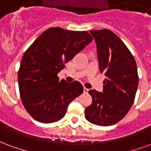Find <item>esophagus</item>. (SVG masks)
<instances>
[{"label": "esophagus", "instance_id": "esophagus-1", "mask_svg": "<svg viewBox=\"0 0 151 151\" xmlns=\"http://www.w3.org/2000/svg\"><path fill=\"white\" fill-rule=\"evenodd\" d=\"M88 91H89V90L87 88H86V87L83 88V92H84V93H87Z\"/></svg>", "mask_w": 151, "mask_h": 151}]
</instances>
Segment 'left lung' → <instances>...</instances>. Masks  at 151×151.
<instances>
[{"mask_svg":"<svg viewBox=\"0 0 151 151\" xmlns=\"http://www.w3.org/2000/svg\"><path fill=\"white\" fill-rule=\"evenodd\" d=\"M97 47L99 71L106 76L103 92L91 90V104L85 109L89 122L109 126L119 122L132 107L138 86L134 57L112 31H91Z\"/></svg>","mask_w":151,"mask_h":151,"instance_id":"left-lung-1","label":"left lung"}]
</instances>
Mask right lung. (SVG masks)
Segmentation results:
<instances>
[{
  "label": "right lung",
  "instance_id": "add662e5",
  "mask_svg": "<svg viewBox=\"0 0 151 151\" xmlns=\"http://www.w3.org/2000/svg\"><path fill=\"white\" fill-rule=\"evenodd\" d=\"M92 40L86 31L51 27L25 52L18 73V86L22 104L35 120L44 124L58 121L69 104L82 94L80 82L60 81L57 73Z\"/></svg>",
  "mask_w": 151,
  "mask_h": 151
}]
</instances>
